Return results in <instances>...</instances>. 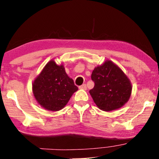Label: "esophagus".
Returning a JSON list of instances; mask_svg holds the SVG:
<instances>
[{"mask_svg": "<svg viewBox=\"0 0 159 159\" xmlns=\"http://www.w3.org/2000/svg\"><path fill=\"white\" fill-rule=\"evenodd\" d=\"M79 89H80L87 90V85H86L85 84H82V85H81V86H80V87H79Z\"/></svg>", "mask_w": 159, "mask_h": 159, "instance_id": "obj_1", "label": "esophagus"}]
</instances>
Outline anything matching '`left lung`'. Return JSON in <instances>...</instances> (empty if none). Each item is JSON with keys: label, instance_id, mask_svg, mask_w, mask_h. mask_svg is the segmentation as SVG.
I'll list each match as a JSON object with an SVG mask.
<instances>
[{"label": "left lung", "instance_id": "8db88e82", "mask_svg": "<svg viewBox=\"0 0 159 159\" xmlns=\"http://www.w3.org/2000/svg\"><path fill=\"white\" fill-rule=\"evenodd\" d=\"M94 87L89 91L100 110L110 112L119 109L130 98L132 85L120 68L107 60L97 66L91 74Z\"/></svg>", "mask_w": 159, "mask_h": 159}]
</instances>
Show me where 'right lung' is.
Returning a JSON list of instances; mask_svg holds the SVG:
<instances>
[{
	"label": "right lung",
	"mask_w": 159,
	"mask_h": 159,
	"mask_svg": "<svg viewBox=\"0 0 159 159\" xmlns=\"http://www.w3.org/2000/svg\"><path fill=\"white\" fill-rule=\"evenodd\" d=\"M78 90L64 66L51 60L33 83V93L37 102L45 110L58 111L66 106Z\"/></svg>",
	"instance_id": "add662e5"
}]
</instances>
